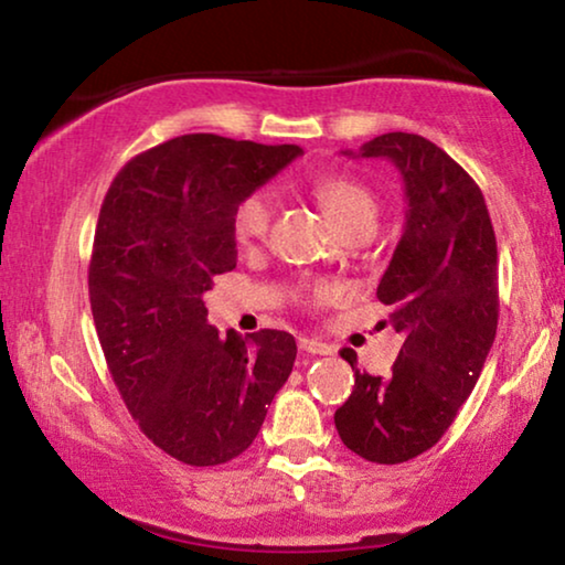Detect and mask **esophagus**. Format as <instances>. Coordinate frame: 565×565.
Returning a JSON list of instances; mask_svg holds the SVG:
<instances>
[{"label": "esophagus", "instance_id": "1", "mask_svg": "<svg viewBox=\"0 0 565 565\" xmlns=\"http://www.w3.org/2000/svg\"><path fill=\"white\" fill-rule=\"evenodd\" d=\"M298 347L303 352H308V354H334V350H331V347L327 344V342H319V339H308V337H303L298 342Z\"/></svg>", "mask_w": 565, "mask_h": 565}]
</instances>
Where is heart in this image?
<instances>
[{
	"instance_id": "obj_1",
	"label": "heart",
	"mask_w": 565,
	"mask_h": 565,
	"mask_svg": "<svg viewBox=\"0 0 565 565\" xmlns=\"http://www.w3.org/2000/svg\"><path fill=\"white\" fill-rule=\"evenodd\" d=\"M311 195L344 236L362 228H375L381 205H377L375 192L365 182L347 174H323L311 182ZM269 221H273V200H269L267 192H252V195H246L236 205L234 218H231V231H234L236 244L254 246L262 242L267 236ZM334 296V285L329 282L308 285L306 290V298L316 306L329 303Z\"/></svg>"
}]
</instances>
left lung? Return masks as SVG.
Masks as SVG:
<instances>
[{
    "mask_svg": "<svg viewBox=\"0 0 565 565\" xmlns=\"http://www.w3.org/2000/svg\"><path fill=\"white\" fill-rule=\"evenodd\" d=\"M360 157L393 161L404 180V234L377 285L404 347L385 377L360 373L358 354L342 350L354 388L334 424L360 458L396 466L439 443L489 358L499 321L497 236L478 184L427 138L383 134Z\"/></svg>",
    "mask_w": 565,
    "mask_h": 565,
    "instance_id": "left-lung-1",
    "label": "left lung"
}]
</instances>
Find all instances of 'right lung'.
Wrapping results in <instances>:
<instances>
[{
    "mask_svg": "<svg viewBox=\"0 0 565 565\" xmlns=\"http://www.w3.org/2000/svg\"><path fill=\"white\" fill-rule=\"evenodd\" d=\"M300 153L177 136L130 159L105 195L89 262L99 344L143 435L188 466L242 455L296 362L288 331L218 337L203 296L236 267V205Z\"/></svg>",
    "mask_w": 565,
    "mask_h": 565,
    "instance_id": "add662e5",
    "label": "right lung"
}]
</instances>
